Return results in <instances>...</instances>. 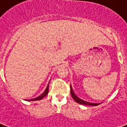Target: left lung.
<instances>
[{"label":"left lung","mask_w":127,"mask_h":127,"mask_svg":"<svg viewBox=\"0 0 127 127\" xmlns=\"http://www.w3.org/2000/svg\"><path fill=\"white\" fill-rule=\"evenodd\" d=\"M71 87V96L73 97V99L75 100L76 102L79 103V104H83V105H89V106H97V105H99L100 104H96V103H91V102H86V101H84V100H83V99H80L79 97H77L76 94H75V92H73V89H72V87H71V85L70 86Z\"/></svg>","instance_id":"1"}]
</instances>
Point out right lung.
<instances>
[{
	"instance_id": "obj_1",
	"label": "right lung",
	"mask_w": 127,
	"mask_h": 127,
	"mask_svg": "<svg viewBox=\"0 0 127 127\" xmlns=\"http://www.w3.org/2000/svg\"><path fill=\"white\" fill-rule=\"evenodd\" d=\"M48 85H49V84L48 85L46 89V90L44 91V92L43 93V94H42L40 95H39L38 97H35V98H33V99H28V101H36V100H40V99H42V98H44V97L48 94Z\"/></svg>"
}]
</instances>
